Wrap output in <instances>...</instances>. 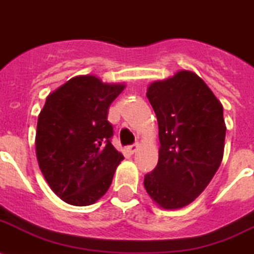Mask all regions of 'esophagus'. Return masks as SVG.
<instances>
[{
	"label": "esophagus",
	"mask_w": 254,
	"mask_h": 254,
	"mask_svg": "<svg viewBox=\"0 0 254 254\" xmlns=\"http://www.w3.org/2000/svg\"><path fill=\"white\" fill-rule=\"evenodd\" d=\"M137 149H139V144H132V145L127 146V152H128L129 154H133V153H136L137 152Z\"/></svg>",
	"instance_id": "obj_1"
}]
</instances>
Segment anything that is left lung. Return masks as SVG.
Masks as SVG:
<instances>
[{
	"mask_svg": "<svg viewBox=\"0 0 254 254\" xmlns=\"http://www.w3.org/2000/svg\"><path fill=\"white\" fill-rule=\"evenodd\" d=\"M146 97L156 113L161 146L144 187L161 207L180 209L200 196L221 165L223 106L205 81L187 70L153 81Z\"/></svg>",
	"mask_w": 254,
	"mask_h": 254,
	"instance_id": "1",
	"label": "left lung"
}]
</instances>
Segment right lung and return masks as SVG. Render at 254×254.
<instances>
[{
    "mask_svg": "<svg viewBox=\"0 0 254 254\" xmlns=\"http://www.w3.org/2000/svg\"><path fill=\"white\" fill-rule=\"evenodd\" d=\"M125 84L75 76L49 94L39 114L36 156L54 193L70 205L94 204L109 190L123 154L112 144L109 106Z\"/></svg>",
    "mask_w": 254,
    "mask_h": 254,
    "instance_id": "add662e5",
    "label": "right lung"
}]
</instances>
